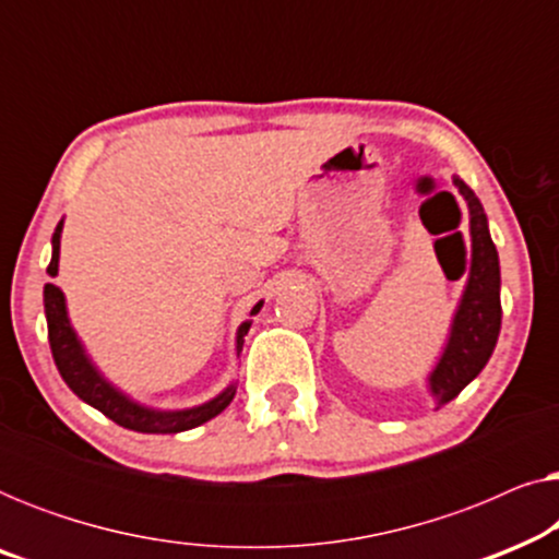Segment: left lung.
Masks as SVG:
<instances>
[{
	"mask_svg": "<svg viewBox=\"0 0 559 559\" xmlns=\"http://www.w3.org/2000/svg\"><path fill=\"white\" fill-rule=\"evenodd\" d=\"M457 193L468 203L471 216V272L457 310L450 323L445 348L427 377V389L438 407L455 400L484 371L501 331V270L488 218L476 193L461 178H453Z\"/></svg>",
	"mask_w": 559,
	"mask_h": 559,
	"instance_id": "1",
	"label": "left lung"
}]
</instances>
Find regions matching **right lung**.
<instances>
[{
	"label": "right lung",
	"instance_id": "obj_1",
	"mask_svg": "<svg viewBox=\"0 0 559 559\" xmlns=\"http://www.w3.org/2000/svg\"><path fill=\"white\" fill-rule=\"evenodd\" d=\"M60 234H63V221L56 226V234H52V257L48 264V274L56 277L58 274V259H60ZM43 302H45V318H48V341L52 358H56V366L60 377L71 392L83 400L91 407L104 412L106 417L114 419V423L127 427V430L134 432H150V435H175L193 430V427L209 423L216 415H221L228 404H231L236 394V384H228L224 392L213 396V400L198 404V407L188 409H155L144 407V404L134 402L132 396L121 392L119 386H114L109 379L104 377L102 371L96 369V364L91 361V356L83 348L79 333L73 331L71 320H68V308H66V295L63 289L48 282L43 289ZM264 300H259L254 308H251L249 316H257L262 310ZM251 320H243L236 331V356L241 354L243 348V335L249 333Z\"/></svg>",
	"mask_w": 559,
	"mask_h": 559
}]
</instances>
